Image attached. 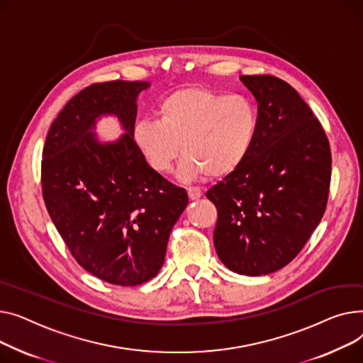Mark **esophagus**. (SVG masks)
<instances>
[{
	"mask_svg": "<svg viewBox=\"0 0 363 363\" xmlns=\"http://www.w3.org/2000/svg\"><path fill=\"white\" fill-rule=\"evenodd\" d=\"M187 195L190 201H198L202 196V191L199 187H187Z\"/></svg>",
	"mask_w": 363,
	"mask_h": 363,
	"instance_id": "esophagus-1",
	"label": "esophagus"
}]
</instances>
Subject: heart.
<instances>
[{
  "mask_svg": "<svg viewBox=\"0 0 363 363\" xmlns=\"http://www.w3.org/2000/svg\"><path fill=\"white\" fill-rule=\"evenodd\" d=\"M160 120L138 121L133 138L157 173H169L183 154L180 177L206 174L223 179L239 169L257 142L259 113L245 95L227 96L201 86L167 95L158 106Z\"/></svg>",
  "mask_w": 363,
  "mask_h": 363,
  "instance_id": "1",
  "label": "heart"
}]
</instances>
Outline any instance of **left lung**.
<instances>
[{
    "label": "left lung",
    "instance_id": "left-lung-1",
    "mask_svg": "<svg viewBox=\"0 0 363 363\" xmlns=\"http://www.w3.org/2000/svg\"><path fill=\"white\" fill-rule=\"evenodd\" d=\"M258 102L259 129L245 164L206 191L218 220L221 262L243 275L286 267L321 221L331 151L321 123L290 84L269 74L240 76Z\"/></svg>",
    "mask_w": 363,
    "mask_h": 363
}]
</instances>
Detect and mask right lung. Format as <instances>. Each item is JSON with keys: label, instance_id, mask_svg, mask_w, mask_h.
<instances>
[{"label": "right lung", "instance_id": "add662e5", "mask_svg": "<svg viewBox=\"0 0 363 363\" xmlns=\"http://www.w3.org/2000/svg\"><path fill=\"white\" fill-rule=\"evenodd\" d=\"M149 82L94 83L52 121L42 151L40 182L48 214L73 258L98 279L139 286L164 264L187 194L149 167L133 139L138 95ZM101 115H116L126 133L99 143Z\"/></svg>", "mask_w": 363, "mask_h": 363}]
</instances>
